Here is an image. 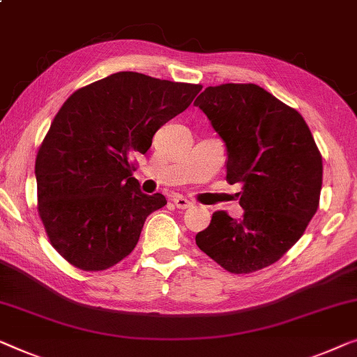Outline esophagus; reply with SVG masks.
<instances>
[{"instance_id": "obj_1", "label": "esophagus", "mask_w": 357, "mask_h": 357, "mask_svg": "<svg viewBox=\"0 0 357 357\" xmlns=\"http://www.w3.org/2000/svg\"><path fill=\"white\" fill-rule=\"evenodd\" d=\"M174 204L177 206L178 209H188V208H191V206H193V203H191L190 199L183 198V196H180V195L174 196Z\"/></svg>"}]
</instances>
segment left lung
Returning <instances> with one entry per match:
<instances>
[{"mask_svg":"<svg viewBox=\"0 0 357 357\" xmlns=\"http://www.w3.org/2000/svg\"><path fill=\"white\" fill-rule=\"evenodd\" d=\"M195 106L227 149V182L241 183V219L217 211L196 245L231 273L280 259L319 208L322 156L303 116L255 84L208 86Z\"/></svg>","mask_w":357,"mask_h":357,"instance_id":"8db88e82","label":"left lung"}]
</instances>
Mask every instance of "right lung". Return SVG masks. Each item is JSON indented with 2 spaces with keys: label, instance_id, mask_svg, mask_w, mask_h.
Segmentation results:
<instances>
[{
  "label": "right lung",
  "instance_id": "add662e5",
  "mask_svg": "<svg viewBox=\"0 0 357 357\" xmlns=\"http://www.w3.org/2000/svg\"><path fill=\"white\" fill-rule=\"evenodd\" d=\"M203 86L117 72L67 98L38 149V214L54 250L82 271L130 255L146 217L167 204L132 177L133 153L183 112Z\"/></svg>",
  "mask_w": 357,
  "mask_h": 357
}]
</instances>
